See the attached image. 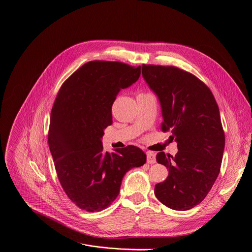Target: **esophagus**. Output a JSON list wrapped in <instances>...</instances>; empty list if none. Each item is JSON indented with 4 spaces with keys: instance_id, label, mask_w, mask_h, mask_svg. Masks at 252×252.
Here are the masks:
<instances>
[{
    "instance_id": "34e87169",
    "label": "esophagus",
    "mask_w": 252,
    "mask_h": 252,
    "mask_svg": "<svg viewBox=\"0 0 252 252\" xmlns=\"http://www.w3.org/2000/svg\"><path fill=\"white\" fill-rule=\"evenodd\" d=\"M146 158H147V162L150 163V164H153V163L156 162V156H155V154L153 152L148 151L146 153Z\"/></svg>"
}]
</instances>
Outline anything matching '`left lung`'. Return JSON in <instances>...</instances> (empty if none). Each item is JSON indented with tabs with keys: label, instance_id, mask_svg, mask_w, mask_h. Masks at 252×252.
<instances>
[{
	"label": "left lung",
	"instance_id": "obj_1",
	"mask_svg": "<svg viewBox=\"0 0 252 252\" xmlns=\"http://www.w3.org/2000/svg\"><path fill=\"white\" fill-rule=\"evenodd\" d=\"M142 77L160 103L162 130L172 129L178 147L175 156L157 153L169 174L154 194L172 210H190L206 198L220 173L224 133L218 104L201 80L179 68L142 65Z\"/></svg>",
	"mask_w": 252,
	"mask_h": 252
}]
</instances>
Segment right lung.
<instances>
[{"label": "right lung", "instance_id": "right-lung-1", "mask_svg": "<svg viewBox=\"0 0 252 252\" xmlns=\"http://www.w3.org/2000/svg\"><path fill=\"white\" fill-rule=\"evenodd\" d=\"M140 76V66L91 61L62 85L51 110L49 149L60 184L80 209L99 212L118 197L125 174L146 162L129 145L103 151L104 130L113 124L112 106L122 89Z\"/></svg>", "mask_w": 252, "mask_h": 252}]
</instances>
